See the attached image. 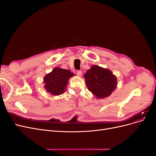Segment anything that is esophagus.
Listing matches in <instances>:
<instances>
[{
	"mask_svg": "<svg viewBox=\"0 0 156 156\" xmlns=\"http://www.w3.org/2000/svg\"><path fill=\"white\" fill-rule=\"evenodd\" d=\"M76 73H77V75L79 77H81L82 75V71H81V70H77Z\"/></svg>",
	"mask_w": 156,
	"mask_h": 156,
	"instance_id": "esophagus-1",
	"label": "esophagus"
}]
</instances>
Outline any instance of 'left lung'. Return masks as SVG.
Wrapping results in <instances>:
<instances>
[{"label":"left lung","mask_w":156,"mask_h":156,"mask_svg":"<svg viewBox=\"0 0 156 156\" xmlns=\"http://www.w3.org/2000/svg\"><path fill=\"white\" fill-rule=\"evenodd\" d=\"M84 78L88 90L99 99L110 96L117 85L116 77L111 71L98 66L88 69Z\"/></svg>","instance_id":"1"}]
</instances>
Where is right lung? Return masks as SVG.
I'll use <instances>...</instances> for the list:
<instances>
[{
	"instance_id": "obj_1",
	"label": "right lung",
	"mask_w": 156,
	"mask_h": 156,
	"mask_svg": "<svg viewBox=\"0 0 156 156\" xmlns=\"http://www.w3.org/2000/svg\"><path fill=\"white\" fill-rule=\"evenodd\" d=\"M73 75L69 70L55 68L45 76V88L53 95H60L64 92L69 79Z\"/></svg>"
}]
</instances>
